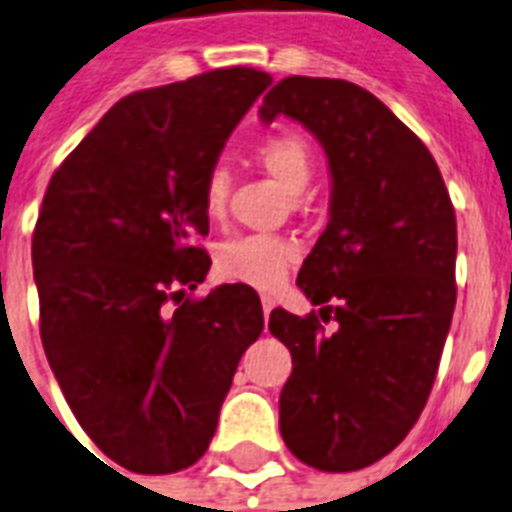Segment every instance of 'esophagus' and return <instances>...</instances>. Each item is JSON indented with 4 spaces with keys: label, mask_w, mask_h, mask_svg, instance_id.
I'll use <instances>...</instances> for the list:
<instances>
[{
    "label": "esophagus",
    "mask_w": 512,
    "mask_h": 512,
    "mask_svg": "<svg viewBox=\"0 0 512 512\" xmlns=\"http://www.w3.org/2000/svg\"><path fill=\"white\" fill-rule=\"evenodd\" d=\"M260 303H263V314H265V317H268V314H271V311H273V306H276V300H273L271 295H263V298H260Z\"/></svg>",
    "instance_id": "1"
}]
</instances>
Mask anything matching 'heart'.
<instances>
[{"instance_id":"heart-1","label":"heart","mask_w":512,"mask_h":512,"mask_svg":"<svg viewBox=\"0 0 512 512\" xmlns=\"http://www.w3.org/2000/svg\"><path fill=\"white\" fill-rule=\"evenodd\" d=\"M257 163L271 174L290 195L306 193L308 182L314 177V152L303 136L279 131L268 134L255 147ZM233 177L225 163H214L206 171L201 204L209 220H222L228 209V195ZM298 247L279 236H239L225 241L217 249V271L230 282H241L255 290H276L284 282L290 265L298 260Z\"/></svg>"}]
</instances>
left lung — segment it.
<instances>
[{
    "label": "left lung",
    "instance_id": "left-lung-1",
    "mask_svg": "<svg viewBox=\"0 0 512 512\" xmlns=\"http://www.w3.org/2000/svg\"><path fill=\"white\" fill-rule=\"evenodd\" d=\"M279 115L317 136L330 166V220L298 273L319 317L268 319L292 354L279 429L300 462L351 473L403 443L435 384L456 303V214L424 142L360 85L284 77L260 107L263 123Z\"/></svg>",
    "mask_w": 512,
    "mask_h": 512
}]
</instances>
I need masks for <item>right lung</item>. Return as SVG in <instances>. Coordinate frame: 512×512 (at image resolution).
<instances>
[{"label":"right lung","instance_id":"right-lung-1","mask_svg":"<svg viewBox=\"0 0 512 512\" xmlns=\"http://www.w3.org/2000/svg\"><path fill=\"white\" fill-rule=\"evenodd\" d=\"M271 74L230 66L131 93L53 174L31 265L42 346L104 454L166 475L209 448L241 354L263 333L249 284L182 300L209 273L206 171ZM175 308H170V303Z\"/></svg>","mask_w":512,"mask_h":512}]
</instances>
